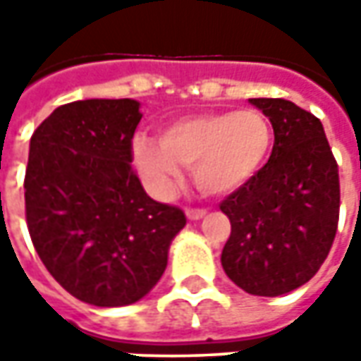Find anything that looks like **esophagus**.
I'll list each match as a JSON object with an SVG mask.
<instances>
[{
    "mask_svg": "<svg viewBox=\"0 0 361 361\" xmlns=\"http://www.w3.org/2000/svg\"><path fill=\"white\" fill-rule=\"evenodd\" d=\"M204 215H207L204 209H187V216L190 221H199V219H202Z\"/></svg>",
    "mask_w": 361,
    "mask_h": 361,
    "instance_id": "obj_1",
    "label": "esophagus"
}]
</instances>
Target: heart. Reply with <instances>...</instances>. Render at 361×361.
Returning a JSON list of instances; mask_svg holds the SVG:
<instances>
[{
  "mask_svg": "<svg viewBox=\"0 0 361 361\" xmlns=\"http://www.w3.org/2000/svg\"><path fill=\"white\" fill-rule=\"evenodd\" d=\"M273 148L269 120L257 110L202 112L162 126L160 138L138 134L132 160L148 188L169 197L190 166L195 185L225 197L249 185L263 171Z\"/></svg>",
  "mask_w": 361,
  "mask_h": 361,
  "instance_id": "b5f03b06",
  "label": "heart"
}]
</instances>
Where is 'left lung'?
Here are the masks:
<instances>
[{
    "label": "left lung",
    "mask_w": 361,
    "mask_h": 361,
    "mask_svg": "<svg viewBox=\"0 0 361 361\" xmlns=\"http://www.w3.org/2000/svg\"><path fill=\"white\" fill-rule=\"evenodd\" d=\"M273 126L263 171L221 202L231 237L221 265L233 283L277 298L307 283L338 231L340 176L319 118L283 98H249Z\"/></svg>",
    "instance_id": "8db88e82"
}]
</instances>
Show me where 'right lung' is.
<instances>
[{"mask_svg":"<svg viewBox=\"0 0 361 361\" xmlns=\"http://www.w3.org/2000/svg\"><path fill=\"white\" fill-rule=\"evenodd\" d=\"M140 102L78 100L56 108L30 140L25 219L51 277L96 307L148 295L187 225L180 209L152 201L132 171Z\"/></svg>","mask_w":361,"mask_h":361,"instance_id":"add662e5","label":"right lung"}]
</instances>
